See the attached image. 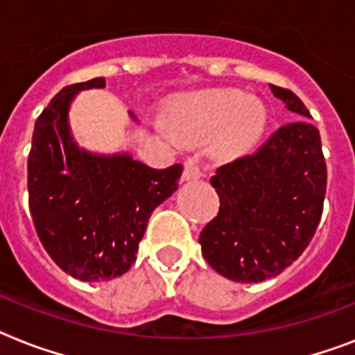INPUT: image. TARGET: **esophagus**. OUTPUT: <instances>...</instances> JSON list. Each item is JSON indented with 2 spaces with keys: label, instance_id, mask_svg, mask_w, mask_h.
<instances>
[{
  "label": "esophagus",
  "instance_id": "1",
  "mask_svg": "<svg viewBox=\"0 0 355 355\" xmlns=\"http://www.w3.org/2000/svg\"><path fill=\"white\" fill-rule=\"evenodd\" d=\"M202 178V169H200L193 160H188L184 164V173H182V180L184 182H189V180H199Z\"/></svg>",
  "mask_w": 355,
  "mask_h": 355
}]
</instances>
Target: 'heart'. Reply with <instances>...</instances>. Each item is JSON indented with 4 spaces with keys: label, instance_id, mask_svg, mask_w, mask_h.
Listing matches in <instances>:
<instances>
[{
    "label": "heart",
    "instance_id": "heart-1",
    "mask_svg": "<svg viewBox=\"0 0 355 355\" xmlns=\"http://www.w3.org/2000/svg\"><path fill=\"white\" fill-rule=\"evenodd\" d=\"M265 108L239 92H210L184 99L169 114V127L184 141H202L217 134L223 155L247 150L265 128Z\"/></svg>",
    "mask_w": 355,
    "mask_h": 355
}]
</instances>
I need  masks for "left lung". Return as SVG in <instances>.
I'll use <instances>...</instances> for the list:
<instances>
[{"instance_id": "left-lung-1", "label": "left lung", "mask_w": 355, "mask_h": 355, "mask_svg": "<svg viewBox=\"0 0 355 355\" xmlns=\"http://www.w3.org/2000/svg\"><path fill=\"white\" fill-rule=\"evenodd\" d=\"M269 86L297 121L217 169L210 182L221 206L199 237L211 269L243 284L280 275L306 250L326 195V162L311 114L291 90Z\"/></svg>"}]
</instances>
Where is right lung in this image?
<instances>
[{
	"mask_svg": "<svg viewBox=\"0 0 355 355\" xmlns=\"http://www.w3.org/2000/svg\"><path fill=\"white\" fill-rule=\"evenodd\" d=\"M90 88H105V79L66 86L38 116L27 189L36 234L53 261L83 282H108L136 261L150 214L177 191L182 166L153 169L128 153L80 149L68 114L75 96Z\"/></svg>",
	"mask_w": 355,
	"mask_h": 355,
	"instance_id": "add662e5",
	"label": "right lung"
}]
</instances>
